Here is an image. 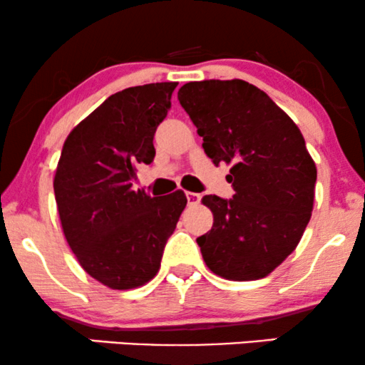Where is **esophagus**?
<instances>
[{
  "label": "esophagus",
  "instance_id": "34e87169",
  "mask_svg": "<svg viewBox=\"0 0 365 365\" xmlns=\"http://www.w3.org/2000/svg\"><path fill=\"white\" fill-rule=\"evenodd\" d=\"M186 197L190 205H197L201 201V195H197V192H186Z\"/></svg>",
  "mask_w": 365,
  "mask_h": 365
}]
</instances>
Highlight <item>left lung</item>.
<instances>
[{
    "mask_svg": "<svg viewBox=\"0 0 365 365\" xmlns=\"http://www.w3.org/2000/svg\"><path fill=\"white\" fill-rule=\"evenodd\" d=\"M178 100L213 164H232L233 197H203L213 213V228L196 238L205 262L232 281L265 277L296 249L312 218L317 168L303 135L242 79L187 83Z\"/></svg>",
    "mask_w": 365,
    "mask_h": 365,
    "instance_id": "8db88e82",
    "label": "left lung"
}]
</instances>
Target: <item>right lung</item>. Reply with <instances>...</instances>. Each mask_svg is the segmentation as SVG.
<instances>
[{
  "instance_id": "right-lung-1",
  "label": "right lung",
  "mask_w": 365,
  "mask_h": 365,
  "mask_svg": "<svg viewBox=\"0 0 365 365\" xmlns=\"http://www.w3.org/2000/svg\"><path fill=\"white\" fill-rule=\"evenodd\" d=\"M178 83L111 94L62 147L53 192L71 250L89 276L111 289H132L160 267L187 200L182 191L150 196L133 190L140 164L155 157V130Z\"/></svg>"
}]
</instances>
